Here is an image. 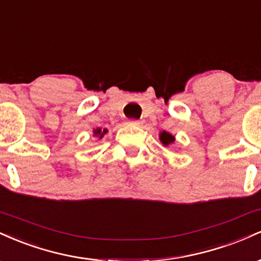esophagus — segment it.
Wrapping results in <instances>:
<instances>
[{
	"label": "esophagus",
	"instance_id": "34e87169",
	"mask_svg": "<svg viewBox=\"0 0 261 261\" xmlns=\"http://www.w3.org/2000/svg\"><path fill=\"white\" fill-rule=\"evenodd\" d=\"M127 124L130 125V126H140V125L142 124V121H140V120H128Z\"/></svg>",
	"mask_w": 261,
	"mask_h": 261
}]
</instances>
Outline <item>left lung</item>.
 I'll return each instance as SVG.
<instances>
[{
	"mask_svg": "<svg viewBox=\"0 0 261 261\" xmlns=\"http://www.w3.org/2000/svg\"><path fill=\"white\" fill-rule=\"evenodd\" d=\"M160 140L164 146H168V145H170V143L174 142L175 139H174V136H173V135L167 133V131H163V133L160 134Z\"/></svg>",
	"mask_w": 261,
	"mask_h": 261,
	"instance_id": "left-lung-1",
	"label": "left lung"
}]
</instances>
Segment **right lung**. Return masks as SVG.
<instances>
[{
	"label": "right lung",
	"instance_id": "obj_1",
	"mask_svg": "<svg viewBox=\"0 0 261 261\" xmlns=\"http://www.w3.org/2000/svg\"><path fill=\"white\" fill-rule=\"evenodd\" d=\"M107 133H108L107 128H104V130H101V128H95V130L93 131V134H94L95 136H99V139H101V137H103Z\"/></svg>",
	"mask_w": 261,
	"mask_h": 261
}]
</instances>
